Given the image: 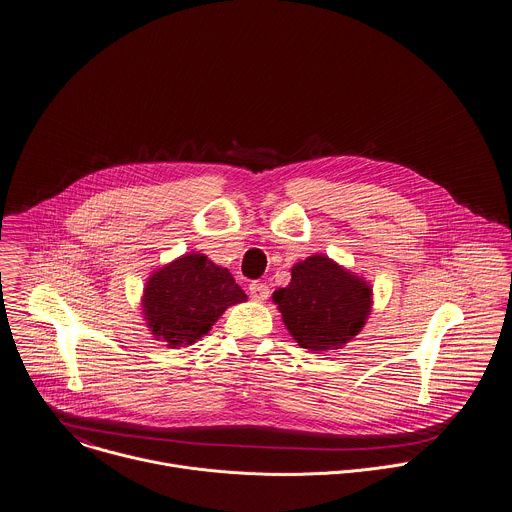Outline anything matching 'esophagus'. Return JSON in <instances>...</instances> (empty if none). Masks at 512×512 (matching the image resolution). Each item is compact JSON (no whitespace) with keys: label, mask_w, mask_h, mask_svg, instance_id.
<instances>
[{"label":"esophagus","mask_w":512,"mask_h":512,"mask_svg":"<svg viewBox=\"0 0 512 512\" xmlns=\"http://www.w3.org/2000/svg\"><path fill=\"white\" fill-rule=\"evenodd\" d=\"M249 295L255 299V301H265L269 297V287L261 281H251L249 283Z\"/></svg>","instance_id":"34e87169"}]
</instances>
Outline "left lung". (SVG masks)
<instances>
[{
  "mask_svg": "<svg viewBox=\"0 0 512 512\" xmlns=\"http://www.w3.org/2000/svg\"><path fill=\"white\" fill-rule=\"evenodd\" d=\"M283 323L309 352L337 350L354 339L372 311V287L325 255L291 269V281L273 293Z\"/></svg>",
  "mask_w": 512,
  "mask_h": 512,
  "instance_id": "left-lung-1",
  "label": "left lung"
}]
</instances>
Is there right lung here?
I'll list each match as a JSON object with an SVG mask.
<instances>
[{
  "instance_id": "add662e5",
  "label": "right lung",
  "mask_w": 512,
  "mask_h": 512,
  "mask_svg": "<svg viewBox=\"0 0 512 512\" xmlns=\"http://www.w3.org/2000/svg\"><path fill=\"white\" fill-rule=\"evenodd\" d=\"M245 299L229 269L203 253H187L150 275L142 313L156 339L185 348L207 335L227 307Z\"/></svg>"
}]
</instances>
